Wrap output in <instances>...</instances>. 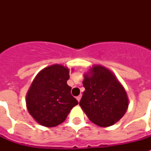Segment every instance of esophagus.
Wrapping results in <instances>:
<instances>
[{"label": "esophagus", "instance_id": "obj_1", "mask_svg": "<svg viewBox=\"0 0 151 151\" xmlns=\"http://www.w3.org/2000/svg\"><path fill=\"white\" fill-rule=\"evenodd\" d=\"M81 99V95H80V96H77V100H78V102H80Z\"/></svg>", "mask_w": 151, "mask_h": 151}]
</instances>
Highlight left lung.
Returning <instances> with one entry per match:
<instances>
[{
  "mask_svg": "<svg viewBox=\"0 0 151 151\" xmlns=\"http://www.w3.org/2000/svg\"><path fill=\"white\" fill-rule=\"evenodd\" d=\"M79 105L88 119L100 127L111 126L126 113L129 98L124 86L112 71L94 65L84 74Z\"/></svg>",
  "mask_w": 151,
  "mask_h": 151,
  "instance_id": "8db88e82",
  "label": "left lung"
}]
</instances>
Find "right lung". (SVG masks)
Instances as JSON below:
<instances>
[{
  "instance_id": "obj_1",
  "label": "right lung",
  "mask_w": 151,
  "mask_h": 151,
  "mask_svg": "<svg viewBox=\"0 0 151 151\" xmlns=\"http://www.w3.org/2000/svg\"><path fill=\"white\" fill-rule=\"evenodd\" d=\"M68 67L53 64L39 72L26 96L28 112L38 124L52 128L65 121L78 100L72 96Z\"/></svg>"
}]
</instances>
